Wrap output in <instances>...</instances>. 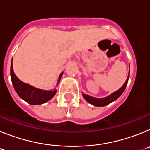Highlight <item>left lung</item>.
Masks as SVG:
<instances>
[{
  "mask_svg": "<svg viewBox=\"0 0 150 150\" xmlns=\"http://www.w3.org/2000/svg\"><path fill=\"white\" fill-rule=\"evenodd\" d=\"M130 73V70H129ZM128 79H129V74H128V78L126 79L125 83L123 84L122 86L118 89L117 91H114L113 93L110 94V95L107 97H104V98H95V97L90 96L88 95H86V94H83V96L86 101H88L89 104H92V105L95 106V107H104V106L107 105V104H110L112 102L115 101L116 99L123 93V91H125V88L127 86V84H128Z\"/></svg>",
  "mask_w": 150,
  "mask_h": 150,
  "instance_id": "8db88e82",
  "label": "left lung"
}]
</instances>
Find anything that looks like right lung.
<instances>
[{
    "label": "right lung",
    "mask_w": 150,
    "mask_h": 150,
    "mask_svg": "<svg viewBox=\"0 0 150 150\" xmlns=\"http://www.w3.org/2000/svg\"><path fill=\"white\" fill-rule=\"evenodd\" d=\"M63 75V72L61 73L59 75V79L57 82V86L60 82L61 77ZM10 76H11L12 83L13 85L14 89L16 91L18 95L20 97L22 100H25L28 104L31 105H38V104H43L48 100H51L56 94V89L52 90H43L23 83L18 79L13 71V59H12L11 67H10Z\"/></svg>",
    "instance_id": "right-lung-1"
}]
</instances>
